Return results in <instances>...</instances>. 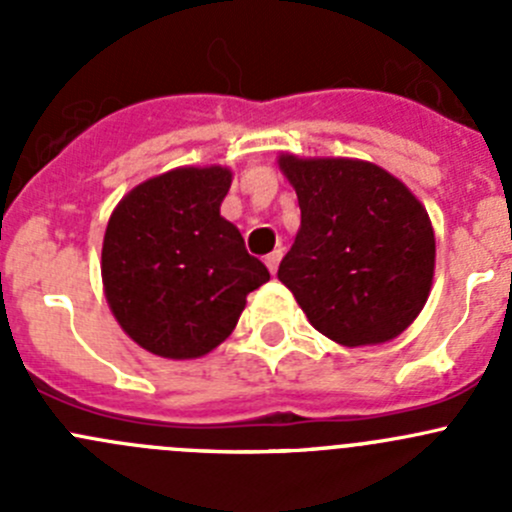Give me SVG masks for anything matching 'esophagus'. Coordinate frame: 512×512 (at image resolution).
<instances>
[{"mask_svg":"<svg viewBox=\"0 0 512 512\" xmlns=\"http://www.w3.org/2000/svg\"><path fill=\"white\" fill-rule=\"evenodd\" d=\"M282 255H285V252H282V247H277V250H272L270 255L265 257V265L270 267V272H272V275H275V272H277V267H280V260H282Z\"/></svg>","mask_w":512,"mask_h":512,"instance_id":"obj_1","label":"esophagus"}]
</instances>
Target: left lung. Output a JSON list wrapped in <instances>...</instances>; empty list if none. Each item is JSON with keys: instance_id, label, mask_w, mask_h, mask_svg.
<instances>
[{"instance_id": "left-lung-1", "label": "left lung", "mask_w": 512, "mask_h": 512, "mask_svg": "<svg viewBox=\"0 0 512 512\" xmlns=\"http://www.w3.org/2000/svg\"><path fill=\"white\" fill-rule=\"evenodd\" d=\"M302 225L277 277L309 324L344 347L399 337L426 304L436 237L426 208L384 168L280 156Z\"/></svg>"}]
</instances>
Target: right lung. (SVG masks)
<instances>
[{"mask_svg":"<svg viewBox=\"0 0 512 512\" xmlns=\"http://www.w3.org/2000/svg\"><path fill=\"white\" fill-rule=\"evenodd\" d=\"M232 173L175 168L136 185L108 220L106 302L123 332L165 359H198L235 329L270 272L220 215Z\"/></svg>","mask_w":512,"mask_h":512,"instance_id":"right-lung-1","label":"right lung"}]
</instances>
